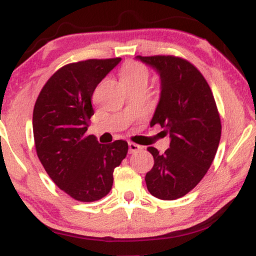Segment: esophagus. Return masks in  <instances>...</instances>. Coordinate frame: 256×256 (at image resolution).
I'll return each instance as SVG.
<instances>
[{
  "label": "esophagus",
  "mask_w": 256,
  "mask_h": 256,
  "mask_svg": "<svg viewBox=\"0 0 256 256\" xmlns=\"http://www.w3.org/2000/svg\"><path fill=\"white\" fill-rule=\"evenodd\" d=\"M140 149H142V146L136 144V143H132V142H128V152H136L140 150Z\"/></svg>",
  "instance_id": "34e87169"
}]
</instances>
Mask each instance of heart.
I'll return each instance as SVG.
<instances>
[{"mask_svg": "<svg viewBox=\"0 0 256 256\" xmlns=\"http://www.w3.org/2000/svg\"><path fill=\"white\" fill-rule=\"evenodd\" d=\"M122 80L124 84L148 80V71L143 64L138 62H128L122 70Z\"/></svg>", "mask_w": 256, "mask_h": 256, "instance_id": "b5f03b06", "label": "heart"}]
</instances>
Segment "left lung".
Segmentation results:
<instances>
[{"instance_id": "1", "label": "left lung", "mask_w": 256, "mask_h": 256, "mask_svg": "<svg viewBox=\"0 0 256 256\" xmlns=\"http://www.w3.org/2000/svg\"><path fill=\"white\" fill-rule=\"evenodd\" d=\"M158 73L160 100L150 126L170 134V148L158 154L149 146L154 166L146 174L148 192L160 200H177L204 177L218 150L222 122L216 100L201 72L172 55L136 56Z\"/></svg>"}]
</instances>
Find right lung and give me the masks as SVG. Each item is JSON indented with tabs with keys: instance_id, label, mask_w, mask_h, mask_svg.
<instances>
[{
	"instance_id": "obj_1",
	"label": "right lung",
	"mask_w": 256,
	"mask_h": 256,
	"mask_svg": "<svg viewBox=\"0 0 256 256\" xmlns=\"http://www.w3.org/2000/svg\"><path fill=\"white\" fill-rule=\"evenodd\" d=\"M120 61L90 58L66 64L49 78L34 104L37 156L52 180L77 201L104 198L113 185L114 168L128 154L125 140L101 144L85 134L94 116V91Z\"/></svg>"
}]
</instances>
